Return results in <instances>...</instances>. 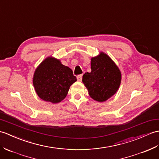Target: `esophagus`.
I'll list each match as a JSON object with an SVG mask.
<instances>
[{"mask_svg": "<svg viewBox=\"0 0 159 159\" xmlns=\"http://www.w3.org/2000/svg\"><path fill=\"white\" fill-rule=\"evenodd\" d=\"M82 77H83L82 75H79L78 76H77V80H78V81H81V80H82Z\"/></svg>", "mask_w": 159, "mask_h": 159, "instance_id": "1", "label": "esophagus"}]
</instances>
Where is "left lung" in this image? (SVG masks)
Returning <instances> with one entry per match:
<instances>
[{
  "instance_id": "left-lung-1",
  "label": "left lung",
  "mask_w": 159,
  "mask_h": 159,
  "mask_svg": "<svg viewBox=\"0 0 159 159\" xmlns=\"http://www.w3.org/2000/svg\"><path fill=\"white\" fill-rule=\"evenodd\" d=\"M91 72L84 74L82 81L92 99L104 102L119 89L121 72L114 61L104 52L91 57Z\"/></svg>"
}]
</instances>
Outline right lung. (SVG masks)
<instances>
[{
    "label": "right lung",
    "instance_id": "right-lung-1",
    "mask_svg": "<svg viewBox=\"0 0 159 159\" xmlns=\"http://www.w3.org/2000/svg\"><path fill=\"white\" fill-rule=\"evenodd\" d=\"M76 81L70 68L63 65L58 59L49 56L36 68L32 83L40 99L57 104L66 97L70 87Z\"/></svg>",
    "mask_w": 159,
    "mask_h": 159
}]
</instances>
